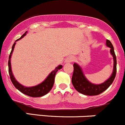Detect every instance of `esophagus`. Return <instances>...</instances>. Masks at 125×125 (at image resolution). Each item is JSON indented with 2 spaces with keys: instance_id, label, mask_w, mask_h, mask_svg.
<instances>
[{
  "instance_id": "1",
  "label": "esophagus",
  "mask_w": 125,
  "mask_h": 125,
  "mask_svg": "<svg viewBox=\"0 0 125 125\" xmlns=\"http://www.w3.org/2000/svg\"><path fill=\"white\" fill-rule=\"evenodd\" d=\"M74 61V58L73 56H68L67 58L66 59V63H70L71 62H73Z\"/></svg>"
}]
</instances>
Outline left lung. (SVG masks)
Returning <instances> with one entry per match:
<instances>
[{
  "mask_svg": "<svg viewBox=\"0 0 125 125\" xmlns=\"http://www.w3.org/2000/svg\"><path fill=\"white\" fill-rule=\"evenodd\" d=\"M106 44L110 48V52L113 57L114 66L113 71L111 77L107 81L101 84H94L92 83L87 79L82 73L81 68L78 64L74 63V72L72 77V83L73 86L79 92L86 95H97L102 93L103 92L107 90L113 82L116 76V58L115 55L114 48L110 41L107 40Z\"/></svg>",
  "mask_w": 125,
  "mask_h": 125,
  "instance_id": "1",
  "label": "left lung"
}]
</instances>
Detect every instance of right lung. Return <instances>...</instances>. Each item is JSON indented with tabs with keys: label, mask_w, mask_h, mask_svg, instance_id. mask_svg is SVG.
<instances>
[{
	"label": "right lung",
	"mask_w": 125,
	"mask_h": 125,
	"mask_svg": "<svg viewBox=\"0 0 125 125\" xmlns=\"http://www.w3.org/2000/svg\"><path fill=\"white\" fill-rule=\"evenodd\" d=\"M26 31L21 37L19 39H18L17 40H16V42L18 41V40H20L21 38H22L24 36L26 35L27 33ZM15 43H14V44L12 46V48L11 52H10V54L9 56V62H8V65H9V75H10V78L11 79L12 83L13 84L15 87L18 89L19 91H20L21 93L30 96L32 97H42V96L46 94H48L50 90L52 89V86L54 85V77L55 75H56V73L58 72V70L61 69L62 67V66L61 65H59L58 67H56L54 70L52 71L51 73L50 74V75L48 76L46 79L43 81L42 83H40L39 85H36V86L34 87H26L25 86H23L22 85H21L20 83H18L17 81L15 80V77H13V74H12V69H11V64H10V58H11V54H12V52L13 51V48L15 47Z\"/></svg>",
	"instance_id": "add662e5"
}]
</instances>
